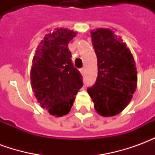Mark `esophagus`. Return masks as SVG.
<instances>
[{"instance_id": "obj_1", "label": "esophagus", "mask_w": 155, "mask_h": 155, "mask_svg": "<svg viewBox=\"0 0 155 155\" xmlns=\"http://www.w3.org/2000/svg\"><path fill=\"white\" fill-rule=\"evenodd\" d=\"M84 71H85V69L84 68H81V73L82 74H84Z\"/></svg>"}]
</instances>
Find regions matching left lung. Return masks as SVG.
Here are the masks:
<instances>
[{
    "label": "left lung",
    "mask_w": 155,
    "mask_h": 155,
    "mask_svg": "<svg viewBox=\"0 0 155 155\" xmlns=\"http://www.w3.org/2000/svg\"><path fill=\"white\" fill-rule=\"evenodd\" d=\"M91 38L97 56L98 75L87 91L98 114L114 116L126 107L135 91V62L126 44L110 29L92 31Z\"/></svg>",
    "instance_id": "1"
}]
</instances>
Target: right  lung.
<instances>
[{"mask_svg": "<svg viewBox=\"0 0 155 155\" xmlns=\"http://www.w3.org/2000/svg\"><path fill=\"white\" fill-rule=\"evenodd\" d=\"M75 35L73 31L55 29L45 36L32 61L33 92L41 107L54 116L71 111L75 95L83 86L82 75L74 67L68 48Z\"/></svg>", "mask_w": 155, "mask_h": 155, "instance_id": "1", "label": "right lung"}]
</instances>
